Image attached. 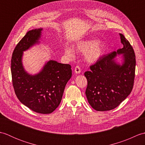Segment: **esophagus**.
Here are the masks:
<instances>
[{"label": "esophagus", "instance_id": "1", "mask_svg": "<svg viewBox=\"0 0 145 145\" xmlns=\"http://www.w3.org/2000/svg\"><path fill=\"white\" fill-rule=\"evenodd\" d=\"M74 71H75V73H76V74H77V73H80L81 72L80 67V66H76L75 68Z\"/></svg>", "mask_w": 145, "mask_h": 145}]
</instances>
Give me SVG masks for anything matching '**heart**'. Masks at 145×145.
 Returning <instances> with one entry per match:
<instances>
[{
	"label": "heart",
	"instance_id": "obj_1",
	"mask_svg": "<svg viewBox=\"0 0 145 145\" xmlns=\"http://www.w3.org/2000/svg\"><path fill=\"white\" fill-rule=\"evenodd\" d=\"M76 50L82 53H86L85 57L89 62L96 61L102 55L105 51L104 45L94 40H88L79 42L76 45ZM65 53L70 58L74 57V52L72 48H65Z\"/></svg>",
	"mask_w": 145,
	"mask_h": 145
}]
</instances>
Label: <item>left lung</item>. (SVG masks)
<instances>
[{
    "label": "left lung",
    "mask_w": 145,
    "mask_h": 145,
    "mask_svg": "<svg viewBox=\"0 0 145 145\" xmlns=\"http://www.w3.org/2000/svg\"><path fill=\"white\" fill-rule=\"evenodd\" d=\"M123 45L117 52L100 57L90 67L84 75L88 84L85 94L88 103L97 111H108L115 108L130 94L133 87L136 59L133 47L125 36L120 33ZM123 54L124 61L121 66L114 58Z\"/></svg>",
    "instance_id": "8db88e82"
}]
</instances>
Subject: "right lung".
<instances>
[{
	"mask_svg": "<svg viewBox=\"0 0 145 145\" xmlns=\"http://www.w3.org/2000/svg\"><path fill=\"white\" fill-rule=\"evenodd\" d=\"M42 29L30 30L15 47L11 60L12 84L22 103L33 112L51 113L59 105L68 81L72 76L69 64L50 60L40 72L30 75L22 63L23 52L38 42Z\"/></svg>",
	"mask_w": 145,
	"mask_h": 145,
	"instance_id": "obj_1",
	"label": "right lung"
}]
</instances>
